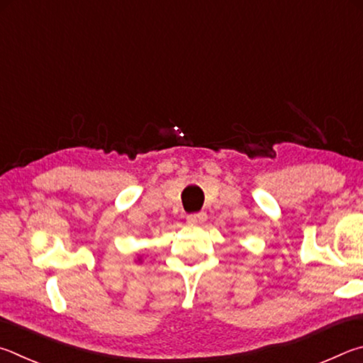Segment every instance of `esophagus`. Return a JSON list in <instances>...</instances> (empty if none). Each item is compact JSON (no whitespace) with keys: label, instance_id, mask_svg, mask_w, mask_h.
Returning a JSON list of instances; mask_svg holds the SVG:
<instances>
[{"label":"esophagus","instance_id":"esophagus-1","mask_svg":"<svg viewBox=\"0 0 363 363\" xmlns=\"http://www.w3.org/2000/svg\"><path fill=\"white\" fill-rule=\"evenodd\" d=\"M206 220H207V213L206 212L188 215V223L191 225V226H199L202 223H206Z\"/></svg>","mask_w":363,"mask_h":363}]
</instances>
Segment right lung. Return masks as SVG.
I'll list each match as a JSON object with an SVG mask.
<instances>
[{
	"label": "right lung",
	"mask_w": 363,
	"mask_h": 363,
	"mask_svg": "<svg viewBox=\"0 0 363 363\" xmlns=\"http://www.w3.org/2000/svg\"><path fill=\"white\" fill-rule=\"evenodd\" d=\"M137 262H138V263H142V257H138V258H137Z\"/></svg>",
	"instance_id": "right-lung-1"
}]
</instances>
